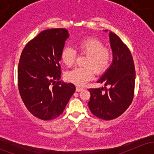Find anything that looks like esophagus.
Masks as SVG:
<instances>
[{"instance_id":"esophagus-1","label":"esophagus","mask_w":154,"mask_h":154,"mask_svg":"<svg viewBox=\"0 0 154 154\" xmlns=\"http://www.w3.org/2000/svg\"><path fill=\"white\" fill-rule=\"evenodd\" d=\"M83 88H80V87H77V88H76V91H77V92H80V91H83Z\"/></svg>"}]
</instances>
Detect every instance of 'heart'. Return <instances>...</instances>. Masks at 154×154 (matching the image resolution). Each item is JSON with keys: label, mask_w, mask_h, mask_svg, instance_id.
<instances>
[{"label": "heart", "mask_w": 154, "mask_h": 154, "mask_svg": "<svg viewBox=\"0 0 154 154\" xmlns=\"http://www.w3.org/2000/svg\"><path fill=\"white\" fill-rule=\"evenodd\" d=\"M80 54L87 55L84 66L86 67L75 68L66 74V79L76 86H83L91 80L94 71L100 74L109 67L112 61V53L100 40L96 38H86L76 45ZM76 53L70 47H65L62 50L61 60L66 66H72L75 61Z\"/></svg>", "instance_id": "b5f03b06"}]
</instances>
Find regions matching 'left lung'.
I'll return each instance as SVG.
<instances>
[{"label": "left lung", "instance_id": "obj_1", "mask_svg": "<svg viewBox=\"0 0 154 154\" xmlns=\"http://www.w3.org/2000/svg\"><path fill=\"white\" fill-rule=\"evenodd\" d=\"M109 36L112 63L97 83H103L110 88H89L91 96L88 103L94 116L106 121L119 117L131 104L136 79L134 63L129 48L114 32H110Z\"/></svg>", "mask_w": 154, "mask_h": 154}]
</instances>
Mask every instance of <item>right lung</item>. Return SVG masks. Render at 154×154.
Instances as JSON below:
<instances>
[{
    "instance_id": "add662e5",
    "label": "right lung",
    "mask_w": 154,
    "mask_h": 154,
    "mask_svg": "<svg viewBox=\"0 0 154 154\" xmlns=\"http://www.w3.org/2000/svg\"><path fill=\"white\" fill-rule=\"evenodd\" d=\"M68 36L65 28L45 29L26 45L20 57V95L29 112L42 120L60 116L75 91L74 84L60 81L61 52Z\"/></svg>"
}]
</instances>
